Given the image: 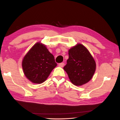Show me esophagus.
<instances>
[{
	"label": "esophagus",
	"mask_w": 120,
	"mask_h": 120,
	"mask_svg": "<svg viewBox=\"0 0 120 120\" xmlns=\"http://www.w3.org/2000/svg\"><path fill=\"white\" fill-rule=\"evenodd\" d=\"M59 66L60 67H63L64 66V63H59Z\"/></svg>",
	"instance_id": "obj_1"
}]
</instances>
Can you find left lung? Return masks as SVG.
I'll use <instances>...</instances> for the list:
<instances>
[{
  "label": "left lung",
  "mask_w": 120,
  "mask_h": 120,
  "mask_svg": "<svg viewBox=\"0 0 120 120\" xmlns=\"http://www.w3.org/2000/svg\"><path fill=\"white\" fill-rule=\"evenodd\" d=\"M69 59L64 67L71 83L75 86L86 83L93 77L96 69L94 59L87 49L78 44L69 50Z\"/></svg>",
  "instance_id": "1"
}]
</instances>
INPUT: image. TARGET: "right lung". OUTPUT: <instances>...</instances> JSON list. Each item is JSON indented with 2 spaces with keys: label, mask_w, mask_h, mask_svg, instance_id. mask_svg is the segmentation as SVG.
I'll list each match as a JSON object with an SVG mask.
<instances>
[{
  "label": "right lung",
  "mask_w": 120,
  "mask_h": 120,
  "mask_svg": "<svg viewBox=\"0 0 120 120\" xmlns=\"http://www.w3.org/2000/svg\"><path fill=\"white\" fill-rule=\"evenodd\" d=\"M56 65L53 55L46 46L40 43L30 49L22 63L25 76L34 83H41L46 81Z\"/></svg>",
  "instance_id": "add662e5"
}]
</instances>
